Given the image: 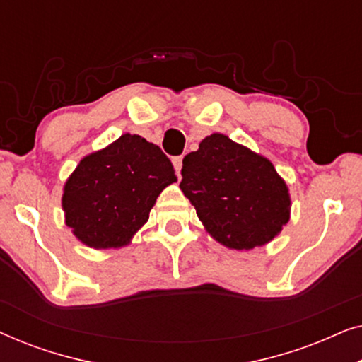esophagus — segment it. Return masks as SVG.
I'll return each instance as SVG.
<instances>
[{"label": "esophagus", "mask_w": 362, "mask_h": 362, "mask_svg": "<svg viewBox=\"0 0 362 362\" xmlns=\"http://www.w3.org/2000/svg\"><path fill=\"white\" fill-rule=\"evenodd\" d=\"M173 166H175L176 175L180 176V173H181V166H182V158H181V156H175V158H173Z\"/></svg>", "instance_id": "1"}]
</instances>
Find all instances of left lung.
Instances as JSON below:
<instances>
[{
    "instance_id": "8db88e82",
    "label": "left lung",
    "mask_w": 362,
    "mask_h": 362,
    "mask_svg": "<svg viewBox=\"0 0 362 362\" xmlns=\"http://www.w3.org/2000/svg\"><path fill=\"white\" fill-rule=\"evenodd\" d=\"M181 191L212 239L250 250L274 240L290 221L288 186L265 156L212 133L182 160Z\"/></svg>"
}]
</instances>
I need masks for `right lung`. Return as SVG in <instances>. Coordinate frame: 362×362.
<instances>
[{
  "instance_id": "right-lung-1",
  "label": "right lung",
  "mask_w": 362,
  "mask_h": 362,
  "mask_svg": "<svg viewBox=\"0 0 362 362\" xmlns=\"http://www.w3.org/2000/svg\"><path fill=\"white\" fill-rule=\"evenodd\" d=\"M160 146L140 135H123L83 156L64 185L66 226L92 249H120L146 224L166 186L176 182Z\"/></svg>"
}]
</instances>
